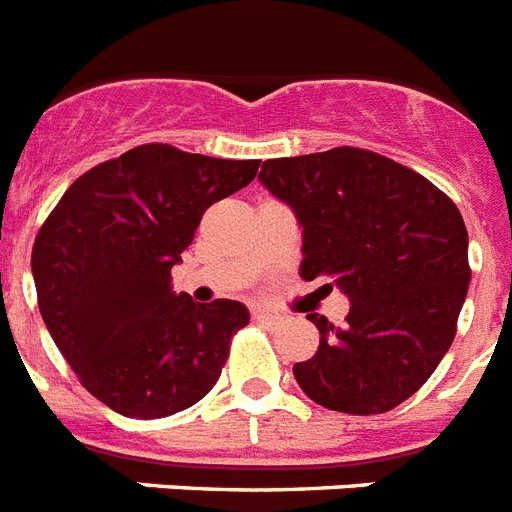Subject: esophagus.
<instances>
[{"label": "esophagus", "instance_id": "esophagus-1", "mask_svg": "<svg viewBox=\"0 0 512 512\" xmlns=\"http://www.w3.org/2000/svg\"><path fill=\"white\" fill-rule=\"evenodd\" d=\"M252 320H257V322H270V325H273V322H278L281 320V317L278 315H273V312H268V309H252Z\"/></svg>", "mask_w": 512, "mask_h": 512}]
</instances>
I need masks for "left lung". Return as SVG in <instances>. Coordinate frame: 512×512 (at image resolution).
<instances>
[{
  "label": "left lung",
  "instance_id": "obj_1",
  "mask_svg": "<svg viewBox=\"0 0 512 512\" xmlns=\"http://www.w3.org/2000/svg\"><path fill=\"white\" fill-rule=\"evenodd\" d=\"M260 182L302 226V278L349 296L346 322L307 315L320 346L294 364L299 388L330 411L385 414L422 388L455 338L466 299L461 210L414 169L364 148L270 158Z\"/></svg>",
  "mask_w": 512,
  "mask_h": 512
}]
</instances>
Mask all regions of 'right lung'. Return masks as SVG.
I'll return each mask as SVG.
<instances>
[{
	"label": "right lung",
	"instance_id": "obj_1",
	"mask_svg": "<svg viewBox=\"0 0 512 512\" xmlns=\"http://www.w3.org/2000/svg\"><path fill=\"white\" fill-rule=\"evenodd\" d=\"M260 161L148 143L77 176L33 244L38 309L83 388L132 419H161L210 393L244 304H195L171 268L205 210L247 187Z\"/></svg>",
	"mask_w": 512,
	"mask_h": 512
}]
</instances>
